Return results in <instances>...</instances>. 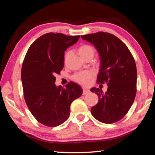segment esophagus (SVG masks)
Here are the masks:
<instances>
[{
    "label": "esophagus",
    "mask_w": 155,
    "mask_h": 155,
    "mask_svg": "<svg viewBox=\"0 0 155 155\" xmlns=\"http://www.w3.org/2000/svg\"><path fill=\"white\" fill-rule=\"evenodd\" d=\"M90 92V90H88V89H85V88L83 89V95H86V94H88Z\"/></svg>",
    "instance_id": "obj_1"
}]
</instances>
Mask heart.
<instances>
[{"label": "heart", "mask_w": 155, "mask_h": 155, "mask_svg": "<svg viewBox=\"0 0 155 155\" xmlns=\"http://www.w3.org/2000/svg\"><path fill=\"white\" fill-rule=\"evenodd\" d=\"M78 53L83 59L87 58H92L95 54V48L90 44H82L77 49ZM70 52L68 51L65 52L64 55V61H65L70 56ZM94 77V72L91 70L87 71H80L76 72L72 76V79L75 82L80 84L81 85H87L90 81Z\"/></svg>", "instance_id": "b5f03b06"}]
</instances>
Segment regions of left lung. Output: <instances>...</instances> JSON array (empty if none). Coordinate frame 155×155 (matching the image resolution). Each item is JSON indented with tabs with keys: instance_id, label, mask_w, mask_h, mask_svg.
<instances>
[{
	"instance_id": "left-lung-1",
	"label": "left lung",
	"mask_w": 155,
	"mask_h": 155,
	"mask_svg": "<svg viewBox=\"0 0 155 155\" xmlns=\"http://www.w3.org/2000/svg\"><path fill=\"white\" fill-rule=\"evenodd\" d=\"M81 38L96 47L101 57L97 83L108 85L104 94L102 89H91L99 98L91 107V114L105 124L118 122L129 111L137 92L135 59L126 44L113 34L101 31Z\"/></svg>"
}]
</instances>
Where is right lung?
Masks as SVG:
<instances>
[{
    "label": "right lung",
    "mask_w": 155,
    "mask_h": 155,
    "mask_svg": "<svg viewBox=\"0 0 155 155\" xmlns=\"http://www.w3.org/2000/svg\"><path fill=\"white\" fill-rule=\"evenodd\" d=\"M80 35L48 33L31 44L21 70L24 98L28 109L41 124L54 127L66 121L70 104L81 96L78 84L68 83L65 88L55 85L57 74L64 65V52L77 42Z\"/></svg>",
    "instance_id": "1"
}]
</instances>
